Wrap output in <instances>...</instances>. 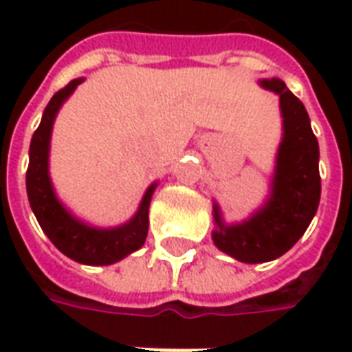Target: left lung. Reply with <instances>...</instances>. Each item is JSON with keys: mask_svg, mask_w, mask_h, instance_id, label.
Here are the masks:
<instances>
[{"mask_svg": "<svg viewBox=\"0 0 352 352\" xmlns=\"http://www.w3.org/2000/svg\"><path fill=\"white\" fill-rule=\"evenodd\" d=\"M260 85L279 96L283 115V141L272 196L265 206L241 224L226 226L214 204V245L245 264H262L283 256L313 221L320 201L318 141L311 130L303 103L280 79H264Z\"/></svg>", "mask_w": 352, "mask_h": 352, "instance_id": "8db88e82", "label": "left lung"}]
</instances>
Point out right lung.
<instances>
[{"instance_id":"right-lung-1","label":"right lung","mask_w":352,"mask_h":352,"mask_svg":"<svg viewBox=\"0 0 352 352\" xmlns=\"http://www.w3.org/2000/svg\"><path fill=\"white\" fill-rule=\"evenodd\" d=\"M80 82L82 79H75L67 87L58 90L43 113L41 124L35 130L30 145V166L26 173L28 199L39 226L58 251L80 264L109 265L141 249L145 243L148 234V206L156 183L146 188L133 219L118 228H92L72 217L58 201L49 177L50 131L58 109Z\"/></svg>"}]
</instances>
